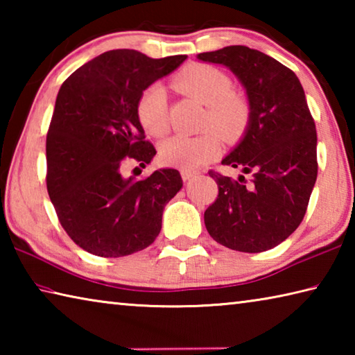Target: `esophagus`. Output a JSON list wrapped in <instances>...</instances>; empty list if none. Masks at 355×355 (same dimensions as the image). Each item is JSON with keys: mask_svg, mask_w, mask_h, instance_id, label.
Returning a JSON list of instances; mask_svg holds the SVG:
<instances>
[{"mask_svg": "<svg viewBox=\"0 0 355 355\" xmlns=\"http://www.w3.org/2000/svg\"><path fill=\"white\" fill-rule=\"evenodd\" d=\"M197 175H199V172H196V171H186V169L182 171V178L184 180V182H189V180L196 178Z\"/></svg>", "mask_w": 355, "mask_h": 355, "instance_id": "esophagus-1", "label": "esophagus"}]
</instances>
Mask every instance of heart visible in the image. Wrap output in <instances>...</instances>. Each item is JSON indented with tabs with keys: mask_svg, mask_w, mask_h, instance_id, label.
Masks as SVG:
<instances>
[{
	"mask_svg": "<svg viewBox=\"0 0 355 355\" xmlns=\"http://www.w3.org/2000/svg\"><path fill=\"white\" fill-rule=\"evenodd\" d=\"M172 83L178 91L207 105L205 127H213L225 141H236L244 135L250 122V103L243 94L232 91V80L224 71L208 64H189L173 76ZM136 112L147 133L164 136L169 130L164 87L161 84L147 87L137 100ZM215 132L169 137L161 144V161L180 169H197L219 153L220 137Z\"/></svg>",
	"mask_w": 355,
	"mask_h": 355,
	"instance_id": "obj_1",
	"label": "heart"
}]
</instances>
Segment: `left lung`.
<instances>
[{
	"instance_id": "obj_1",
	"label": "left lung",
	"mask_w": 355,
	"mask_h": 355,
	"mask_svg": "<svg viewBox=\"0 0 355 355\" xmlns=\"http://www.w3.org/2000/svg\"><path fill=\"white\" fill-rule=\"evenodd\" d=\"M197 58L230 69L250 103L244 137L222 159L224 166L250 173V180L208 172L219 194L203 216L205 227L228 249L269 250L302 222L318 175L316 127L302 84L284 64L244 45Z\"/></svg>"
}]
</instances>
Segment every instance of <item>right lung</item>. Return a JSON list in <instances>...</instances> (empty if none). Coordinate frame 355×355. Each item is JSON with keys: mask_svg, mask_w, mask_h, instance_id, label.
<instances>
[{"mask_svg": "<svg viewBox=\"0 0 355 355\" xmlns=\"http://www.w3.org/2000/svg\"><path fill=\"white\" fill-rule=\"evenodd\" d=\"M184 59L111 50L59 89L46 133V189L64 230L89 254L131 255L159 235L166 203L183 186L180 172L159 169L137 182L123 178L122 169L128 161L146 166L156 155L137 100Z\"/></svg>", "mask_w": 355, "mask_h": 355, "instance_id": "1", "label": "right lung"}]
</instances>
